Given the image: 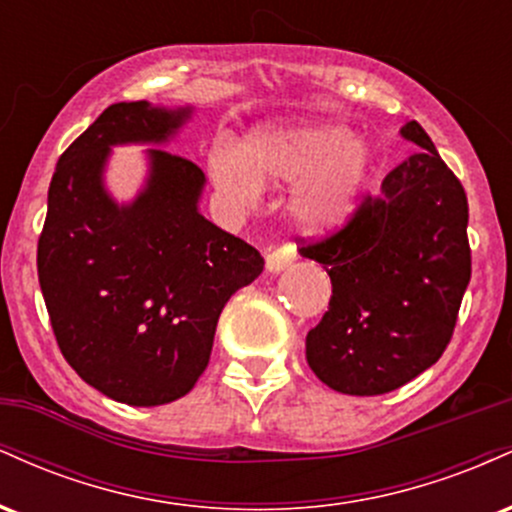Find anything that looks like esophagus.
Masks as SVG:
<instances>
[{"mask_svg": "<svg viewBox=\"0 0 512 512\" xmlns=\"http://www.w3.org/2000/svg\"><path fill=\"white\" fill-rule=\"evenodd\" d=\"M293 260H296V252H293L291 245H281V248H274L267 255V269L272 274H279V272H284V269L289 267Z\"/></svg>", "mask_w": 512, "mask_h": 512, "instance_id": "obj_1", "label": "esophagus"}]
</instances>
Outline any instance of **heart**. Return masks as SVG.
<instances>
[{"instance_id": "b5f03b06", "label": "heart", "mask_w": 512, "mask_h": 512, "mask_svg": "<svg viewBox=\"0 0 512 512\" xmlns=\"http://www.w3.org/2000/svg\"><path fill=\"white\" fill-rule=\"evenodd\" d=\"M370 154L339 122L262 127L240 151L219 149L209 158L216 190L236 207H250L267 182H298L291 199L293 221L308 233L342 226L366 180Z\"/></svg>"}]
</instances>
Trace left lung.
<instances>
[{
	"label": "left lung",
	"instance_id": "1",
	"mask_svg": "<svg viewBox=\"0 0 512 512\" xmlns=\"http://www.w3.org/2000/svg\"><path fill=\"white\" fill-rule=\"evenodd\" d=\"M399 132L421 151L390 170L380 195L363 197L337 233L301 248L332 279L305 358L342 395H385L431 368L472 276L462 182L419 122Z\"/></svg>",
	"mask_w": 512,
	"mask_h": 512
}]
</instances>
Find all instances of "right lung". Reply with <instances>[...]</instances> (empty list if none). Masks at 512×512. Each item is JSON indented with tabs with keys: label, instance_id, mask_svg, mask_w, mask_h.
<instances>
[{
	"label": "right lung",
	"instance_id": "right-lung-1",
	"mask_svg": "<svg viewBox=\"0 0 512 512\" xmlns=\"http://www.w3.org/2000/svg\"><path fill=\"white\" fill-rule=\"evenodd\" d=\"M192 108L115 103L57 161L38 281L57 346L81 380L132 407L180 399L207 368L216 322L262 274L252 245L199 214L202 168L149 149L132 204L103 185L110 146L166 144Z\"/></svg>",
	"mask_w": 512,
	"mask_h": 512
}]
</instances>
